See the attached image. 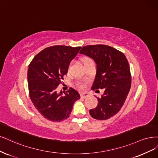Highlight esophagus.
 I'll return each instance as SVG.
<instances>
[{"label":"esophagus","instance_id":"1","mask_svg":"<svg viewBox=\"0 0 158 158\" xmlns=\"http://www.w3.org/2000/svg\"><path fill=\"white\" fill-rule=\"evenodd\" d=\"M80 97L81 98H84V99H85V98L89 97V94L88 93H81Z\"/></svg>","mask_w":158,"mask_h":158}]
</instances>
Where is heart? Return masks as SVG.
<instances>
[{"instance_id": "obj_1", "label": "heart", "mask_w": 158, "mask_h": 158, "mask_svg": "<svg viewBox=\"0 0 158 158\" xmlns=\"http://www.w3.org/2000/svg\"><path fill=\"white\" fill-rule=\"evenodd\" d=\"M81 61H82V63H83L84 65H85V64H88V63H89L93 62V61L91 60V59H90L89 57H83L82 59H81ZM70 64L69 65V68H70ZM80 88H84V85H83L82 84H80Z\"/></svg>"}]
</instances>
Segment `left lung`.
Segmentation results:
<instances>
[{
  "label": "left lung",
  "instance_id": "left-lung-1",
  "mask_svg": "<svg viewBox=\"0 0 158 158\" xmlns=\"http://www.w3.org/2000/svg\"><path fill=\"white\" fill-rule=\"evenodd\" d=\"M80 53L92 58L97 64L91 89L105 90L101 97H97V106L89 110L90 115L100 120L109 119L120 110L131 88L127 59L122 52L106 45L84 46Z\"/></svg>",
  "mask_w": 158,
  "mask_h": 158
}]
</instances>
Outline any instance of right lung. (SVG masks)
Masks as SVG:
<instances>
[{"instance_id":"right-lung-1","label":"right lung","mask_w":158,"mask_h":158,"mask_svg":"<svg viewBox=\"0 0 158 158\" xmlns=\"http://www.w3.org/2000/svg\"><path fill=\"white\" fill-rule=\"evenodd\" d=\"M80 48L61 45L48 47L36 55L29 64V97L37 110L48 120L61 122L67 119L74 103L80 99L78 92L72 88L60 93L56 89Z\"/></svg>"}]
</instances>
